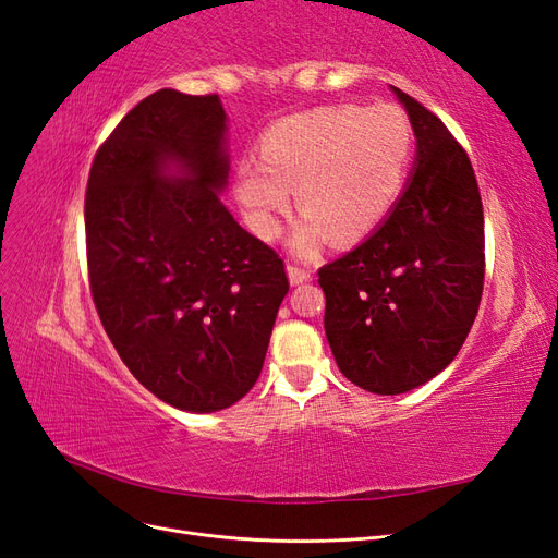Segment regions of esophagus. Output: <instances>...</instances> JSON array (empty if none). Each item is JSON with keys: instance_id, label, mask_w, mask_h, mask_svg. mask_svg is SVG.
I'll list each match as a JSON object with an SVG mask.
<instances>
[{"instance_id": "esophagus-1", "label": "esophagus", "mask_w": 558, "mask_h": 558, "mask_svg": "<svg viewBox=\"0 0 558 558\" xmlns=\"http://www.w3.org/2000/svg\"><path fill=\"white\" fill-rule=\"evenodd\" d=\"M289 279H291V283L293 286H298V283H305V281H310L312 279V269L310 267H305V265H298V263H289Z\"/></svg>"}]
</instances>
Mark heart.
<instances>
[{
    "label": "heart",
    "mask_w": 558,
    "mask_h": 558,
    "mask_svg": "<svg viewBox=\"0 0 558 558\" xmlns=\"http://www.w3.org/2000/svg\"><path fill=\"white\" fill-rule=\"evenodd\" d=\"M414 128L393 105H337L281 118L263 134L260 160L234 170L251 228L277 238L295 189L305 211L291 246L314 256L326 244H349L373 232L396 207L410 177Z\"/></svg>",
    "instance_id": "b5f03b06"
}]
</instances>
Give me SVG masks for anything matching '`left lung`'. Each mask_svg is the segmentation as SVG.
<instances>
[{
	"mask_svg": "<svg viewBox=\"0 0 558 558\" xmlns=\"http://www.w3.org/2000/svg\"><path fill=\"white\" fill-rule=\"evenodd\" d=\"M416 134V170L386 221L318 269L342 375L369 393L426 384L456 359L484 289V211L465 148L393 88Z\"/></svg>",
	"mask_w": 558,
	"mask_h": 558,
	"instance_id": "1",
	"label": "left lung"
}]
</instances>
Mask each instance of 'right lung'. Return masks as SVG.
<instances>
[{
	"instance_id": "add662e5",
	"label": "right lung",
	"mask_w": 558,
	"mask_h": 558,
	"mask_svg": "<svg viewBox=\"0 0 558 558\" xmlns=\"http://www.w3.org/2000/svg\"><path fill=\"white\" fill-rule=\"evenodd\" d=\"M218 95L162 88L99 144L86 189L88 281L99 320L142 386L216 412L256 384L289 277L279 253L218 199ZM177 163L184 177L167 180Z\"/></svg>"
}]
</instances>
